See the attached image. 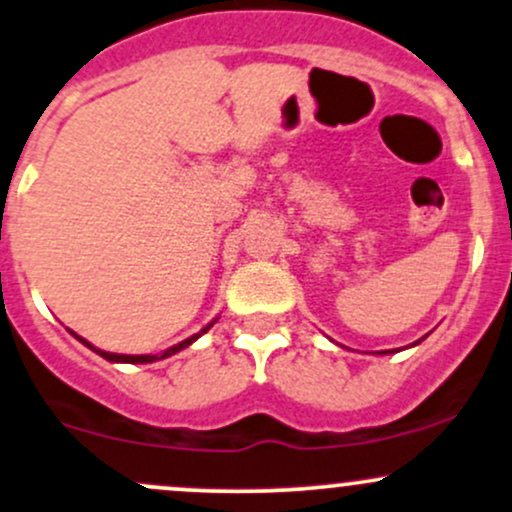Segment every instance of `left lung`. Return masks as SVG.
Here are the masks:
<instances>
[{
	"instance_id": "obj_1",
	"label": "left lung",
	"mask_w": 512,
	"mask_h": 512,
	"mask_svg": "<svg viewBox=\"0 0 512 512\" xmlns=\"http://www.w3.org/2000/svg\"><path fill=\"white\" fill-rule=\"evenodd\" d=\"M415 345H418V342H415ZM379 355H381V352H379Z\"/></svg>"
}]
</instances>
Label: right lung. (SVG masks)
<instances>
[{"label": "right lung", "instance_id": "add662e5", "mask_svg": "<svg viewBox=\"0 0 512 512\" xmlns=\"http://www.w3.org/2000/svg\"><path fill=\"white\" fill-rule=\"evenodd\" d=\"M213 323H216V320H213ZM213 323H209V325H206V328H201V330H199V333H196V335H192V338L182 340V342H179V345H174V347H170V350H165V352H162V355H116V352H104V350H97V347H94V345H92V342H87V340H84V338H80V335H75V333H72V335H75V338H77V340H80V342H82V345H87V347H89V350H94V352H97V355H99V357L109 359V362H123V364H150V362H157V359H165V357H172V355H177V352H179V350H184V347H189V345H192V342H196V340H199V338H201V335H204V333H206V330H209Z\"/></svg>", "mask_w": 512, "mask_h": 512}]
</instances>
